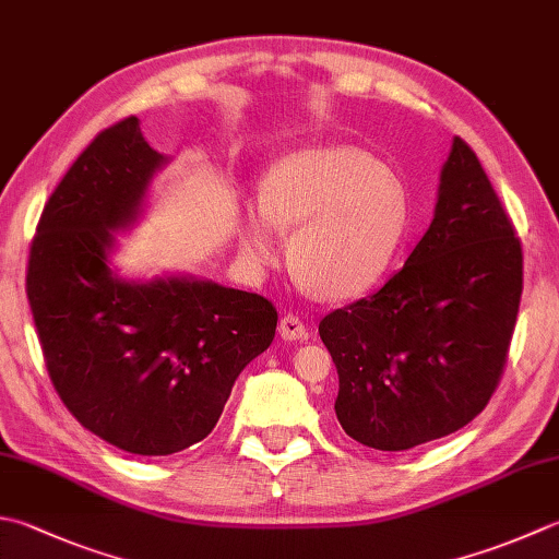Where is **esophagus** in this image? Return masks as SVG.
I'll return each instance as SVG.
<instances>
[{
	"instance_id": "esophagus-1",
	"label": "esophagus",
	"mask_w": 559,
	"mask_h": 559,
	"mask_svg": "<svg viewBox=\"0 0 559 559\" xmlns=\"http://www.w3.org/2000/svg\"><path fill=\"white\" fill-rule=\"evenodd\" d=\"M278 334L286 342H305L308 338V326H305L298 314H283L278 322Z\"/></svg>"
}]
</instances>
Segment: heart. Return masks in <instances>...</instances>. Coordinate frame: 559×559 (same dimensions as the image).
I'll list each match as a JSON object with an SVG mask.
<instances>
[{
  "mask_svg": "<svg viewBox=\"0 0 559 559\" xmlns=\"http://www.w3.org/2000/svg\"><path fill=\"white\" fill-rule=\"evenodd\" d=\"M278 233L290 235V269L322 300L364 295L385 276L409 227L400 179L352 147H305L281 157L247 207L239 247L254 266L278 259Z\"/></svg>",
  "mask_w": 559,
  "mask_h": 559,
  "instance_id": "1",
  "label": "heart"
}]
</instances>
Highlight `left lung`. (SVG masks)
<instances>
[{"label": "left lung", "mask_w": 559, "mask_h": 559, "mask_svg": "<svg viewBox=\"0 0 559 559\" xmlns=\"http://www.w3.org/2000/svg\"><path fill=\"white\" fill-rule=\"evenodd\" d=\"M521 290V239L477 155L455 138L433 221L404 266L320 322L342 429L376 451L463 429L504 373Z\"/></svg>", "instance_id": "left-lung-1"}]
</instances>
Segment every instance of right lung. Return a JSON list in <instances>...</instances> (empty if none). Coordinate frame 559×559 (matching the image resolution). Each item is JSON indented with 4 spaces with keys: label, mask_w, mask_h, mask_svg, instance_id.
<instances>
[{
    "label": "right lung",
    "mask_w": 559,
    "mask_h": 559,
    "mask_svg": "<svg viewBox=\"0 0 559 559\" xmlns=\"http://www.w3.org/2000/svg\"><path fill=\"white\" fill-rule=\"evenodd\" d=\"M164 162L135 116L102 130L43 207L26 273L52 388L84 429L135 455L203 441L278 322L264 295L108 269L111 233L135 223Z\"/></svg>",
    "instance_id": "obj_1"
}]
</instances>
